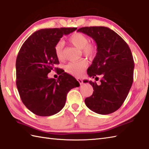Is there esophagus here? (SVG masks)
<instances>
[{
  "instance_id": "34e87169",
  "label": "esophagus",
  "mask_w": 149,
  "mask_h": 149,
  "mask_svg": "<svg viewBox=\"0 0 149 149\" xmlns=\"http://www.w3.org/2000/svg\"><path fill=\"white\" fill-rule=\"evenodd\" d=\"M77 81L79 82V83L80 84H83V80H82V79H81V78H77Z\"/></svg>"
}]
</instances>
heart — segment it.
Returning <instances> with one entry per match:
<instances>
[{"label":"heart","instance_id":"1","mask_svg":"<svg viewBox=\"0 0 149 149\" xmlns=\"http://www.w3.org/2000/svg\"><path fill=\"white\" fill-rule=\"evenodd\" d=\"M68 40L73 45L81 49L84 56L88 58H92L97 52V45L93 43H89L88 36L83 33L75 32L71 34ZM54 52L59 60H61L63 58V43L62 42H58L56 44ZM86 66V61L81 60L76 62L69 63L66 66L65 70L68 74L74 76H81Z\"/></svg>","mask_w":149,"mask_h":149}]
</instances>
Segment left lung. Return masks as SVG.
<instances>
[{"instance_id": "1", "label": "left lung", "mask_w": 149, "mask_h": 149, "mask_svg": "<svg viewBox=\"0 0 149 149\" xmlns=\"http://www.w3.org/2000/svg\"><path fill=\"white\" fill-rule=\"evenodd\" d=\"M92 38L97 52L88 68L90 77L102 75L100 85L86 81L93 86L92 95L85 99L86 106L93 112L108 115L118 109L127 97L133 82L134 60L129 45L108 27H84L77 30Z\"/></svg>"}]
</instances>
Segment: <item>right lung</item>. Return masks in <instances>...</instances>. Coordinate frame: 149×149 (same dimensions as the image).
Returning <instances> with one entry per match:
<instances>
[{
    "instance_id": "right-lung-1",
    "label": "right lung",
    "mask_w": 149,
    "mask_h": 149,
    "mask_svg": "<svg viewBox=\"0 0 149 149\" xmlns=\"http://www.w3.org/2000/svg\"><path fill=\"white\" fill-rule=\"evenodd\" d=\"M77 29L72 28L43 29L34 32L25 41L16 61L17 84L19 95L27 108L36 115L48 116L58 113L65 106L66 95L79 86L75 79L61 72L58 79L49 78L59 60L54 46L64 35Z\"/></svg>"
}]
</instances>
